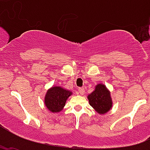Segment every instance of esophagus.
<instances>
[{
	"label": "esophagus",
	"instance_id": "esophagus-1",
	"mask_svg": "<svg viewBox=\"0 0 150 150\" xmlns=\"http://www.w3.org/2000/svg\"><path fill=\"white\" fill-rule=\"evenodd\" d=\"M78 91V92H79V93H80V94H81V95H83V94H84L85 90H84L83 88H79Z\"/></svg>",
	"mask_w": 150,
	"mask_h": 150
}]
</instances>
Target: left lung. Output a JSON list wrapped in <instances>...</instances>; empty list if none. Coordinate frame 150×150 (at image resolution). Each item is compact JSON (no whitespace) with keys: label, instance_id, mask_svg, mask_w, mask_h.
Listing matches in <instances>:
<instances>
[{"label":"left lung","instance_id":"left-lung-1","mask_svg":"<svg viewBox=\"0 0 150 150\" xmlns=\"http://www.w3.org/2000/svg\"><path fill=\"white\" fill-rule=\"evenodd\" d=\"M90 105L99 114H105L112 106L110 92L104 84H98L95 90L88 96Z\"/></svg>","mask_w":150,"mask_h":150}]
</instances>
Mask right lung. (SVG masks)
<instances>
[{"mask_svg": "<svg viewBox=\"0 0 150 150\" xmlns=\"http://www.w3.org/2000/svg\"><path fill=\"white\" fill-rule=\"evenodd\" d=\"M72 94L70 91L60 86H53L47 91L45 96V105L51 112H59L64 108L67 99Z\"/></svg>", "mask_w": 150, "mask_h": 150, "instance_id": "obj_1", "label": "right lung"}]
</instances>
